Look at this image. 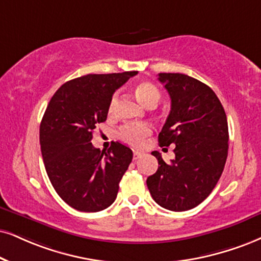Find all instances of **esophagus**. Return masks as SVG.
Returning a JSON list of instances; mask_svg holds the SVG:
<instances>
[{
    "instance_id": "obj_1",
    "label": "esophagus",
    "mask_w": 261,
    "mask_h": 261,
    "mask_svg": "<svg viewBox=\"0 0 261 261\" xmlns=\"http://www.w3.org/2000/svg\"><path fill=\"white\" fill-rule=\"evenodd\" d=\"M141 155H143V153H141L140 151H134V152H133V160H134V161L139 160L140 157H141Z\"/></svg>"
}]
</instances>
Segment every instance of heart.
<instances>
[{
  "label": "heart",
  "instance_id": "b5f03b06",
  "mask_svg": "<svg viewBox=\"0 0 261 261\" xmlns=\"http://www.w3.org/2000/svg\"><path fill=\"white\" fill-rule=\"evenodd\" d=\"M136 94L138 99L143 102L144 105L147 108L151 106H156L157 102L160 101L161 93L159 88L153 85V83L144 81L138 83L136 86ZM118 102V94L115 93L111 96L110 102H109L108 111L109 114H114L116 110V106ZM151 134V128L146 124H125L123 127L120 128L117 136L122 141L129 144V145L138 146L145 140L146 137H149Z\"/></svg>",
  "mask_w": 261,
  "mask_h": 261
}]
</instances>
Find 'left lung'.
<instances>
[{
    "instance_id": "left-lung-1",
    "label": "left lung",
    "mask_w": 261,
    "mask_h": 261,
    "mask_svg": "<svg viewBox=\"0 0 261 261\" xmlns=\"http://www.w3.org/2000/svg\"><path fill=\"white\" fill-rule=\"evenodd\" d=\"M170 96V112L159 134L160 146L175 145L166 163L146 180L152 198L173 212L195 208L208 197L223 173L229 150V127L221 102L211 87L184 73H159Z\"/></svg>"
}]
</instances>
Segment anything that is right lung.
Masks as SVG:
<instances>
[{
	"label": "right lung",
	"instance_id": "obj_1",
	"mask_svg": "<svg viewBox=\"0 0 261 261\" xmlns=\"http://www.w3.org/2000/svg\"><path fill=\"white\" fill-rule=\"evenodd\" d=\"M137 73L77 77L64 83L47 106L40 125L44 167L57 194L77 211H102L116 199L133 152L118 141L108 151L91 141L96 124L106 121L116 89Z\"/></svg>",
	"mask_w": 261,
	"mask_h": 261
}]
</instances>
